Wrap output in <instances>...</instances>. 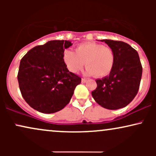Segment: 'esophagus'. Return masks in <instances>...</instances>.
Instances as JSON below:
<instances>
[{"instance_id":"obj_1","label":"esophagus","mask_w":156,"mask_h":156,"mask_svg":"<svg viewBox=\"0 0 156 156\" xmlns=\"http://www.w3.org/2000/svg\"><path fill=\"white\" fill-rule=\"evenodd\" d=\"M87 81V79H86V78H82L81 79L82 83H86Z\"/></svg>"}]
</instances>
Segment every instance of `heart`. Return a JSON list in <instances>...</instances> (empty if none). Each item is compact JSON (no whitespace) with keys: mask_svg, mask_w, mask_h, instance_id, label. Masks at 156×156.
<instances>
[{"mask_svg":"<svg viewBox=\"0 0 156 156\" xmlns=\"http://www.w3.org/2000/svg\"><path fill=\"white\" fill-rule=\"evenodd\" d=\"M64 61L70 72L78 73L84 66L86 73L96 78H104L112 72L115 62L114 51L108 46L95 42H86L78 45L76 53L67 50L64 51Z\"/></svg>","mask_w":156,"mask_h":156,"instance_id":"b5f03b06","label":"heart"}]
</instances>
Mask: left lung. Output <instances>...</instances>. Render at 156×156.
I'll return each instance as SVG.
<instances>
[{"mask_svg": "<svg viewBox=\"0 0 156 156\" xmlns=\"http://www.w3.org/2000/svg\"><path fill=\"white\" fill-rule=\"evenodd\" d=\"M114 51L115 62L108 76L97 79L98 87L92 92L96 103L103 108L116 110L124 108L138 93L142 67L135 49L122 41L102 39Z\"/></svg>", "mask_w": 156, "mask_h": 156, "instance_id": "1", "label": "left lung"}]
</instances>
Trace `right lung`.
Returning a JSON list of instances; mask_svg holds the SVG:
<instances>
[{"label":"right lung","instance_id":"right-lung-1","mask_svg":"<svg viewBox=\"0 0 156 156\" xmlns=\"http://www.w3.org/2000/svg\"><path fill=\"white\" fill-rule=\"evenodd\" d=\"M70 41L51 40L33 48L23 57L17 80L23 98L44 114L62 110L70 101L81 78L69 72L64 61Z\"/></svg>","mask_w":156,"mask_h":156}]
</instances>
